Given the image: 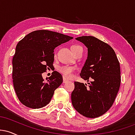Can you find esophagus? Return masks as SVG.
<instances>
[{
    "instance_id": "esophagus-1",
    "label": "esophagus",
    "mask_w": 135,
    "mask_h": 135,
    "mask_svg": "<svg viewBox=\"0 0 135 135\" xmlns=\"http://www.w3.org/2000/svg\"><path fill=\"white\" fill-rule=\"evenodd\" d=\"M67 82H69V80H67V79H66L65 78V77H63V83H67Z\"/></svg>"
}]
</instances>
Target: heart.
I'll return each instance as SVG.
<instances>
[{"label": "heart", "mask_w": 135, "mask_h": 135, "mask_svg": "<svg viewBox=\"0 0 135 135\" xmlns=\"http://www.w3.org/2000/svg\"><path fill=\"white\" fill-rule=\"evenodd\" d=\"M81 47L79 46H77V45H75V46H72L71 47V50L73 53L75 52V51H76L77 49H78L79 48H80ZM74 68L72 67V66H60L58 68V71L60 73L63 74L64 76L66 77H70L71 75H72V72L74 71Z\"/></svg>", "instance_id": "1"}]
</instances>
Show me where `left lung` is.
<instances>
[{
	"mask_svg": "<svg viewBox=\"0 0 135 135\" xmlns=\"http://www.w3.org/2000/svg\"><path fill=\"white\" fill-rule=\"evenodd\" d=\"M88 48V58L80 75L86 84L75 82L71 94L74 108L88 118L104 114L112 107L120 84V65L115 52L109 45L93 36L75 38Z\"/></svg>",
	"mask_w": 135,
	"mask_h": 135,
	"instance_id": "obj_1",
	"label": "left lung"
}]
</instances>
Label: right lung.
<instances>
[{"label": "right lung", "instance_id": "1", "mask_svg": "<svg viewBox=\"0 0 135 135\" xmlns=\"http://www.w3.org/2000/svg\"><path fill=\"white\" fill-rule=\"evenodd\" d=\"M72 37L52 31L31 32L17 44L13 58V82L22 104L32 108L45 107L63 83L62 75L54 71L45 81L42 74L52 66L54 49Z\"/></svg>", "mask_w": 135, "mask_h": 135}]
</instances>
